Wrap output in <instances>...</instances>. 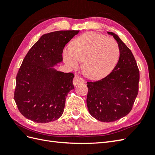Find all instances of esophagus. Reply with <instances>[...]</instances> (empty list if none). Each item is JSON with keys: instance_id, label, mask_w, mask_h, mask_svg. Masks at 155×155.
<instances>
[{"instance_id": "34e87169", "label": "esophagus", "mask_w": 155, "mask_h": 155, "mask_svg": "<svg viewBox=\"0 0 155 155\" xmlns=\"http://www.w3.org/2000/svg\"><path fill=\"white\" fill-rule=\"evenodd\" d=\"M84 82V80L83 78H81L80 77H78V75H75L74 77L73 78V84L74 86H77L78 84L79 83H83Z\"/></svg>"}]
</instances>
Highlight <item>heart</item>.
Returning <instances> with one entry per match:
<instances>
[{
	"label": "heart",
	"instance_id": "b5f03b06",
	"mask_svg": "<svg viewBox=\"0 0 155 155\" xmlns=\"http://www.w3.org/2000/svg\"><path fill=\"white\" fill-rule=\"evenodd\" d=\"M64 59L72 68L83 61V73L91 79H100L113 70L120 51L114 39L94 32H87L75 39L72 47L64 51Z\"/></svg>",
	"mask_w": 155,
	"mask_h": 155
}]
</instances>
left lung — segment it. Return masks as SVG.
<instances>
[{
	"label": "left lung",
	"mask_w": 155,
	"mask_h": 155,
	"mask_svg": "<svg viewBox=\"0 0 155 155\" xmlns=\"http://www.w3.org/2000/svg\"><path fill=\"white\" fill-rule=\"evenodd\" d=\"M120 57L110 73L103 79L87 82V104L92 117L101 122H113L132 109L139 92V71L132 52L113 32Z\"/></svg>",
	"instance_id": "left-lung-1"
}]
</instances>
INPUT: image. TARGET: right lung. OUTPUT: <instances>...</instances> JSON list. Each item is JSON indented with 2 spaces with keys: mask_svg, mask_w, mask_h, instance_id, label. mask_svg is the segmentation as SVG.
Returning <instances> with one entry per match:
<instances>
[{
  "mask_svg": "<svg viewBox=\"0 0 155 155\" xmlns=\"http://www.w3.org/2000/svg\"><path fill=\"white\" fill-rule=\"evenodd\" d=\"M79 31H59L43 35L23 60L16 78L14 98L28 119L47 123L63 113L66 97L74 88L72 72L57 71L64 47Z\"/></svg>",
  "mask_w": 155,
  "mask_h": 155,
  "instance_id": "add662e5",
  "label": "right lung"
}]
</instances>
